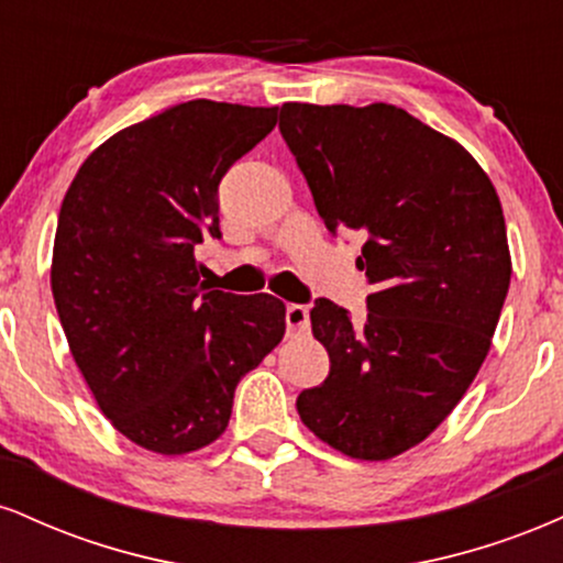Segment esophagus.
<instances>
[{"label": "esophagus", "mask_w": 563, "mask_h": 563, "mask_svg": "<svg viewBox=\"0 0 563 563\" xmlns=\"http://www.w3.org/2000/svg\"><path fill=\"white\" fill-rule=\"evenodd\" d=\"M286 325L288 333H301L309 328V309L303 303H290L286 309Z\"/></svg>", "instance_id": "34e87169"}]
</instances>
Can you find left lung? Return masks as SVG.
Listing matches in <instances>:
<instances>
[{"mask_svg":"<svg viewBox=\"0 0 563 563\" xmlns=\"http://www.w3.org/2000/svg\"><path fill=\"white\" fill-rule=\"evenodd\" d=\"M280 134L333 232L365 238V322L318 299L331 373L296 399L303 426L357 461L416 448L487 357L510 286L500 198L474 156L402 108H280Z\"/></svg>","mask_w":563,"mask_h":563,"instance_id":"obj_1","label":"left lung"}]
</instances>
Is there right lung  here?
Instances as JSON below:
<instances>
[{
    "label": "right lung",
    "instance_id": "1",
    "mask_svg": "<svg viewBox=\"0 0 563 563\" xmlns=\"http://www.w3.org/2000/svg\"><path fill=\"white\" fill-rule=\"evenodd\" d=\"M277 124V108L190 100L121 129L63 198L53 296L102 416L161 455L228 429L235 386L286 333V303L200 283L219 183Z\"/></svg>",
    "mask_w": 563,
    "mask_h": 563
}]
</instances>
